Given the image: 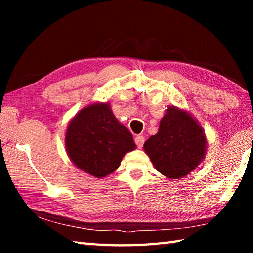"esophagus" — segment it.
<instances>
[{"label":"esophagus","instance_id":"obj_1","mask_svg":"<svg viewBox=\"0 0 253 253\" xmlns=\"http://www.w3.org/2000/svg\"><path fill=\"white\" fill-rule=\"evenodd\" d=\"M135 143H136V145H137V147L142 148L144 143H145V137H144V136H140V135L136 136V137H135Z\"/></svg>","mask_w":253,"mask_h":253}]
</instances>
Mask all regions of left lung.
<instances>
[{
  "mask_svg": "<svg viewBox=\"0 0 253 253\" xmlns=\"http://www.w3.org/2000/svg\"><path fill=\"white\" fill-rule=\"evenodd\" d=\"M207 145V136L199 122L188 111L169 106L157 134L145 142L144 151L158 172L178 179L203 162Z\"/></svg>",
  "mask_w": 253,
  "mask_h": 253,
  "instance_id": "8db88e82",
  "label": "left lung"
}]
</instances>
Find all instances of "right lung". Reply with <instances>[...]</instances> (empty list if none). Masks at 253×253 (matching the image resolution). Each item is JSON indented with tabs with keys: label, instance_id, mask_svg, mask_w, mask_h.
<instances>
[{
	"label": "right lung",
	"instance_id": "right-lung-1",
	"mask_svg": "<svg viewBox=\"0 0 253 253\" xmlns=\"http://www.w3.org/2000/svg\"><path fill=\"white\" fill-rule=\"evenodd\" d=\"M65 145L76 168L97 178L114 173L125 154L136 148L130 131L115 117L109 102L80 109L68 124Z\"/></svg>",
	"mask_w": 253,
	"mask_h": 253
}]
</instances>
